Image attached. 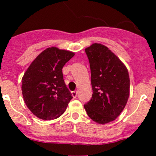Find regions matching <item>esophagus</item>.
<instances>
[{
    "label": "esophagus",
    "instance_id": "esophagus-1",
    "mask_svg": "<svg viewBox=\"0 0 156 156\" xmlns=\"http://www.w3.org/2000/svg\"><path fill=\"white\" fill-rule=\"evenodd\" d=\"M72 97H74V98H76L77 97V94H78V92H77L76 90H74L72 92Z\"/></svg>",
    "mask_w": 156,
    "mask_h": 156
}]
</instances>
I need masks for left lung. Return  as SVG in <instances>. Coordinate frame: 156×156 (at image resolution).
I'll return each instance as SVG.
<instances>
[{"label":"left lung","instance_id":"1","mask_svg":"<svg viewBox=\"0 0 156 156\" xmlns=\"http://www.w3.org/2000/svg\"><path fill=\"white\" fill-rule=\"evenodd\" d=\"M85 53L90 67L93 94L84 106L93 121L103 125L114 121L126 106L130 93L128 71L104 45L93 44Z\"/></svg>","mask_w":156,"mask_h":156}]
</instances>
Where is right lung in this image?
Listing matches in <instances>:
<instances>
[{
    "mask_svg": "<svg viewBox=\"0 0 156 156\" xmlns=\"http://www.w3.org/2000/svg\"><path fill=\"white\" fill-rule=\"evenodd\" d=\"M73 52L52 47L40 53L22 79L23 99L30 111L43 120H53L63 114L72 95L63 79L62 68Z\"/></svg>",
    "mask_w": 156,
    "mask_h": 156,
    "instance_id": "1",
    "label": "right lung"
}]
</instances>
